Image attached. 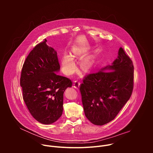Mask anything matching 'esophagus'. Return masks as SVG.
<instances>
[{"label": "esophagus", "instance_id": "obj_1", "mask_svg": "<svg viewBox=\"0 0 153 153\" xmlns=\"http://www.w3.org/2000/svg\"><path fill=\"white\" fill-rule=\"evenodd\" d=\"M80 82L79 81V80H76V81H74V87L75 88H78L79 87V86H80Z\"/></svg>", "mask_w": 153, "mask_h": 153}]
</instances>
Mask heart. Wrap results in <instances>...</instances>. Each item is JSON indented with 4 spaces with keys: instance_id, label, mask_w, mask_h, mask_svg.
<instances>
[{
    "instance_id": "heart-1",
    "label": "heart",
    "mask_w": 153,
    "mask_h": 153,
    "mask_svg": "<svg viewBox=\"0 0 153 153\" xmlns=\"http://www.w3.org/2000/svg\"><path fill=\"white\" fill-rule=\"evenodd\" d=\"M61 63L63 71L68 75L72 74L76 70V65L72 57L68 55L63 56ZM93 65V62L90 59H86L82 63V67L85 70L90 69Z\"/></svg>"
}]
</instances>
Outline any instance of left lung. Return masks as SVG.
I'll return each mask as SVG.
<instances>
[{
  "label": "left lung",
  "instance_id": "obj_1",
  "mask_svg": "<svg viewBox=\"0 0 153 153\" xmlns=\"http://www.w3.org/2000/svg\"><path fill=\"white\" fill-rule=\"evenodd\" d=\"M133 87V61L120 47L112 65L83 77L79 89L85 116L96 125L111 122L129 99Z\"/></svg>",
  "mask_w": 153,
  "mask_h": 153
}]
</instances>
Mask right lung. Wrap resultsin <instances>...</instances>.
<instances>
[{
    "instance_id": "1",
    "label": "right lung",
    "mask_w": 153,
    "mask_h": 153,
    "mask_svg": "<svg viewBox=\"0 0 153 153\" xmlns=\"http://www.w3.org/2000/svg\"><path fill=\"white\" fill-rule=\"evenodd\" d=\"M46 42L44 39L37 44L27 57L20 84L31 114L40 123L48 125L62 116L63 93L73 82L56 73L60 70L57 53Z\"/></svg>"
}]
</instances>
